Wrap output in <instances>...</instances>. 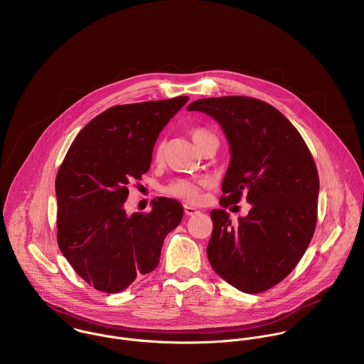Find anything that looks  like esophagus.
<instances>
[{
    "label": "esophagus",
    "mask_w": 364,
    "mask_h": 364,
    "mask_svg": "<svg viewBox=\"0 0 364 364\" xmlns=\"http://www.w3.org/2000/svg\"><path fill=\"white\" fill-rule=\"evenodd\" d=\"M183 210H185V214H186V215H193V214L199 213L198 208H192V206H189V205H185Z\"/></svg>",
    "instance_id": "1"
}]
</instances>
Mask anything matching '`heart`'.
I'll use <instances>...</instances> for the list:
<instances>
[{"instance_id": "obj_1", "label": "heart", "mask_w": 364, "mask_h": 364, "mask_svg": "<svg viewBox=\"0 0 364 364\" xmlns=\"http://www.w3.org/2000/svg\"><path fill=\"white\" fill-rule=\"evenodd\" d=\"M191 136L198 147H200L202 143L210 137H215L213 133H210L203 127H193L191 130ZM161 154H162V147H161V144H158L156 151H154V156L156 159H159ZM208 185H210V179L205 176H199V178L178 176V178L168 181L166 183L161 185L159 192L172 199H178V200L188 202V203H196V202H199V199L202 196L200 195L202 188H206Z\"/></svg>"}]
</instances>
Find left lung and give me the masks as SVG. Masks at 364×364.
<instances>
[{
	"label": "left lung",
	"mask_w": 364,
	"mask_h": 364,
	"mask_svg": "<svg viewBox=\"0 0 364 364\" xmlns=\"http://www.w3.org/2000/svg\"><path fill=\"white\" fill-rule=\"evenodd\" d=\"M188 110L215 119L230 143L220 205L238 203L242 195L252 205L235 225L225 210H211L208 262L244 293L269 290L297 266L315 231L319 178L311 153L299 130L257 98H206Z\"/></svg>",
	"instance_id": "obj_1"
}]
</instances>
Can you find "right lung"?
I'll return each instance as SVG.
<instances>
[{"mask_svg":"<svg viewBox=\"0 0 364 364\" xmlns=\"http://www.w3.org/2000/svg\"><path fill=\"white\" fill-rule=\"evenodd\" d=\"M189 101L117 105L75 137L55 176L57 244L95 290L119 293L153 272L168 232L183 215L179 202L153 200L150 213L126 214L127 185L150 169L159 132Z\"/></svg>","mask_w":364,"mask_h":364,"instance_id":"obj_1","label":"right lung"}]
</instances>
